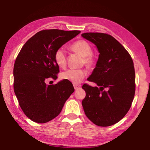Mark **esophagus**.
Segmentation results:
<instances>
[{"instance_id": "1", "label": "esophagus", "mask_w": 150, "mask_h": 150, "mask_svg": "<svg viewBox=\"0 0 150 150\" xmlns=\"http://www.w3.org/2000/svg\"><path fill=\"white\" fill-rule=\"evenodd\" d=\"M73 87H74V88H75V90H78V89H79V88H81V86H80V85H76V84H74V85H73Z\"/></svg>"}]
</instances>
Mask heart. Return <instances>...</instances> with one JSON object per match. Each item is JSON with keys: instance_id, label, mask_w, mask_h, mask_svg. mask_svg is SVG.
Instances as JSON below:
<instances>
[{"instance_id": "b5f03b06", "label": "heart", "mask_w": 150, "mask_h": 150, "mask_svg": "<svg viewBox=\"0 0 150 150\" xmlns=\"http://www.w3.org/2000/svg\"><path fill=\"white\" fill-rule=\"evenodd\" d=\"M72 50L84 57L85 63L88 66L93 65L94 57L92 54V48L90 44L85 40H79L71 45ZM54 59L56 64L59 67H65L66 65L65 50L60 47L56 50L54 55ZM86 75L84 69H69L63 72L61 77L64 80L70 81L74 84H78L81 82Z\"/></svg>"}]
</instances>
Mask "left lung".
<instances>
[{
	"mask_svg": "<svg viewBox=\"0 0 150 150\" xmlns=\"http://www.w3.org/2000/svg\"><path fill=\"white\" fill-rule=\"evenodd\" d=\"M83 38L99 53L88 80L99 87L83 85L82 101L85 115L99 126L118 122L130 109L135 94V71L130 54L120 42L103 33H84ZM106 89V90H104Z\"/></svg>",
	"mask_w": 150,
	"mask_h": 150,
	"instance_id": "8db88e82",
	"label": "left lung"
}]
</instances>
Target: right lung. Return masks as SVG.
Here are the masks:
<instances>
[{
  "instance_id": "1",
  "label": "right lung",
  "mask_w": 150,
  "mask_h": 150,
  "mask_svg": "<svg viewBox=\"0 0 150 150\" xmlns=\"http://www.w3.org/2000/svg\"><path fill=\"white\" fill-rule=\"evenodd\" d=\"M80 32L42 30L28 40L18 55L13 71L14 93L22 111L35 122L45 123L55 118L74 92L70 81L62 80L55 85H47L45 81L49 77L57 79L56 50Z\"/></svg>"
}]
</instances>
